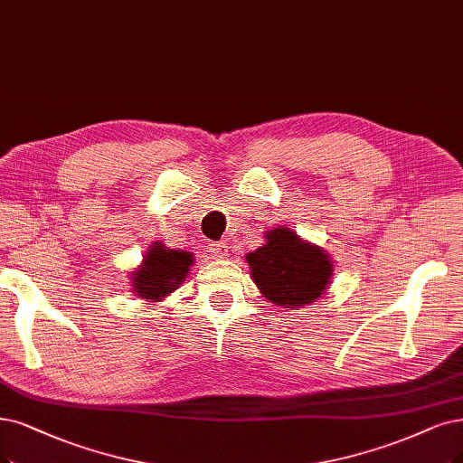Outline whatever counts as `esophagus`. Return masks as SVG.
Returning a JSON list of instances; mask_svg holds the SVG:
<instances>
[{
  "label": "esophagus",
  "instance_id": "34e87169",
  "mask_svg": "<svg viewBox=\"0 0 463 463\" xmlns=\"http://www.w3.org/2000/svg\"><path fill=\"white\" fill-rule=\"evenodd\" d=\"M208 250H210L213 258H222V255H225V251H227V244L225 242H210Z\"/></svg>",
  "mask_w": 463,
  "mask_h": 463
}]
</instances>
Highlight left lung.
<instances>
[{"mask_svg": "<svg viewBox=\"0 0 463 463\" xmlns=\"http://www.w3.org/2000/svg\"><path fill=\"white\" fill-rule=\"evenodd\" d=\"M265 244L246 255L250 275L263 298L284 309H299L328 289L332 260L288 227L265 232Z\"/></svg>", "mask_w": 463, "mask_h": 463, "instance_id": "1", "label": "left lung"}]
</instances>
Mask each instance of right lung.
Listing matches in <instances>:
<instances>
[{"label": "right lung", "instance_id": "right-lung-1", "mask_svg": "<svg viewBox=\"0 0 463 463\" xmlns=\"http://www.w3.org/2000/svg\"><path fill=\"white\" fill-rule=\"evenodd\" d=\"M194 263V253L183 250H169L154 242L141 267L131 275L133 294L148 301H160L177 289Z\"/></svg>", "mask_w": 463, "mask_h": 463}]
</instances>
